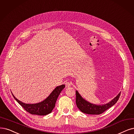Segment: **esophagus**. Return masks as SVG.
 <instances>
[{
  "mask_svg": "<svg viewBox=\"0 0 134 134\" xmlns=\"http://www.w3.org/2000/svg\"><path fill=\"white\" fill-rule=\"evenodd\" d=\"M66 87H71L72 85V83L70 82H66Z\"/></svg>",
  "mask_w": 134,
  "mask_h": 134,
  "instance_id": "1",
  "label": "esophagus"
}]
</instances>
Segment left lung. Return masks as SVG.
Instances as JSON below:
<instances>
[{"label": "left lung", "mask_w": 134, "mask_h": 134, "mask_svg": "<svg viewBox=\"0 0 134 134\" xmlns=\"http://www.w3.org/2000/svg\"><path fill=\"white\" fill-rule=\"evenodd\" d=\"M120 93L121 92L119 93L116 97H115L108 103L103 105H96L86 100L85 99H83L82 97L78 92L76 91V103L78 108L82 112L88 114L99 115L104 113L105 110L108 109L109 108H110L114 105L118 100L119 98Z\"/></svg>", "instance_id": "8db88e82"}]
</instances>
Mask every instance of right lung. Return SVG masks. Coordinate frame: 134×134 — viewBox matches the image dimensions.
I'll use <instances>...</instances> for the list:
<instances>
[{
	"instance_id": "right-lung-1",
	"label": "right lung",
	"mask_w": 134,
	"mask_h": 134,
	"mask_svg": "<svg viewBox=\"0 0 134 134\" xmlns=\"http://www.w3.org/2000/svg\"><path fill=\"white\" fill-rule=\"evenodd\" d=\"M64 87H65L64 85L56 87L46 99L41 102L36 104H25L23 103L19 100L17 98L15 97L13 94L12 93L15 99L26 111L34 115H46L52 112L53 108L55 107V104L58 97Z\"/></svg>"
}]
</instances>
